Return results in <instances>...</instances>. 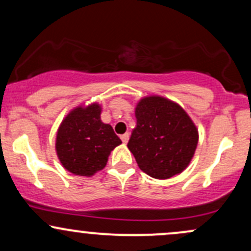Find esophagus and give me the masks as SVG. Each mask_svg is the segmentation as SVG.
Instances as JSON below:
<instances>
[{
  "label": "esophagus",
  "mask_w": 251,
  "mask_h": 251,
  "mask_svg": "<svg viewBox=\"0 0 251 251\" xmlns=\"http://www.w3.org/2000/svg\"><path fill=\"white\" fill-rule=\"evenodd\" d=\"M120 138H122L123 143L126 144V143L128 142V139H129V133H128V132H126V133H124V134L120 135Z\"/></svg>",
  "instance_id": "obj_1"
}]
</instances>
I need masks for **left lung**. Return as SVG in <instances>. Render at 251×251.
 Wrapping results in <instances>:
<instances>
[{
    "label": "left lung",
    "mask_w": 251,
    "mask_h": 251,
    "mask_svg": "<svg viewBox=\"0 0 251 251\" xmlns=\"http://www.w3.org/2000/svg\"><path fill=\"white\" fill-rule=\"evenodd\" d=\"M137 126L127 148L142 171L168 179L188 168L198 144V129L185 111L166 98H143L135 107Z\"/></svg>",
    "instance_id": "8db88e82"
}]
</instances>
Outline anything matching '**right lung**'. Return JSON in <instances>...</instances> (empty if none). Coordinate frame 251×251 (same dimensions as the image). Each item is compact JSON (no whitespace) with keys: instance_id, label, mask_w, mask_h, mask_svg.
<instances>
[{"instance_id":"obj_1","label":"right lung","mask_w":251,"mask_h":251,"mask_svg":"<svg viewBox=\"0 0 251 251\" xmlns=\"http://www.w3.org/2000/svg\"><path fill=\"white\" fill-rule=\"evenodd\" d=\"M99 103L77 106L57 129L55 150L60 163L76 176L91 177L106 166L108 155L122 144L108 124L100 119Z\"/></svg>"}]
</instances>
